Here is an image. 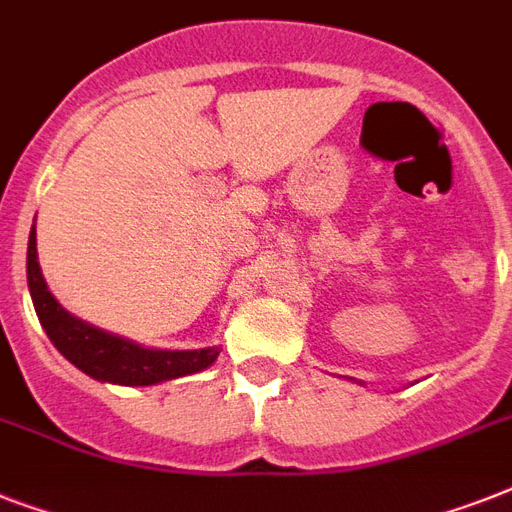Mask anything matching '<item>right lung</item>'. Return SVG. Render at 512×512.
<instances>
[{"label": "right lung", "instance_id": "right-lung-1", "mask_svg": "<svg viewBox=\"0 0 512 512\" xmlns=\"http://www.w3.org/2000/svg\"><path fill=\"white\" fill-rule=\"evenodd\" d=\"M28 289L34 300L36 316L42 321L44 332L52 345L63 353L74 366L87 372L95 380L116 382V385H154L162 380H175L183 374H193L207 369L217 358L220 350H151L140 348L135 342L122 337L108 335L103 329H95L84 321L74 319L71 313L63 311L60 303L50 295L44 284L36 260V231L31 228L28 236V257H26Z\"/></svg>", "mask_w": 512, "mask_h": 512}]
</instances>
